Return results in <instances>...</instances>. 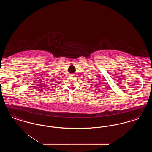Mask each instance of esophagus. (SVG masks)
<instances>
[{
    "mask_svg": "<svg viewBox=\"0 0 152 152\" xmlns=\"http://www.w3.org/2000/svg\"><path fill=\"white\" fill-rule=\"evenodd\" d=\"M75 74H71V76L72 77H73V76H75Z\"/></svg>",
    "mask_w": 152,
    "mask_h": 152,
    "instance_id": "obj_1",
    "label": "esophagus"
}]
</instances>
